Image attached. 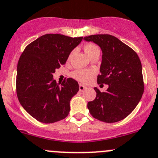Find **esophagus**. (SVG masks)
Wrapping results in <instances>:
<instances>
[{"instance_id": "obj_1", "label": "esophagus", "mask_w": 158, "mask_h": 158, "mask_svg": "<svg viewBox=\"0 0 158 158\" xmlns=\"http://www.w3.org/2000/svg\"><path fill=\"white\" fill-rule=\"evenodd\" d=\"M85 89H86V86L82 85V84H80V85H79V91L80 92H83L84 90H85Z\"/></svg>"}]
</instances>
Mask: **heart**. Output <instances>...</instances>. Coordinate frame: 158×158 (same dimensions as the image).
<instances>
[{"instance_id":"obj_1","label":"heart","mask_w":158,"mask_h":158,"mask_svg":"<svg viewBox=\"0 0 158 158\" xmlns=\"http://www.w3.org/2000/svg\"><path fill=\"white\" fill-rule=\"evenodd\" d=\"M84 50H85V53L89 57L94 54L95 52H99V48H98L97 45H94V44L89 43L84 46ZM95 76V71L93 69H85V70H77L73 73L72 76L78 82H82V83H85L88 82L92 79V78Z\"/></svg>"}]
</instances>
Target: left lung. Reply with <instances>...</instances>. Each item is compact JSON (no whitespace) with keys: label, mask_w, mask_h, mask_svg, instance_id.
Instances as JSON below:
<instances>
[{"label":"left lung","mask_w":158,"mask_h":158,"mask_svg":"<svg viewBox=\"0 0 158 158\" xmlns=\"http://www.w3.org/2000/svg\"><path fill=\"white\" fill-rule=\"evenodd\" d=\"M102 50L98 84L109 85L101 93L96 87V97L87 104L92 116L100 121L115 123L132 113L144 90L142 65L137 53L128 45L110 35L84 37Z\"/></svg>","instance_id":"8db88e82"}]
</instances>
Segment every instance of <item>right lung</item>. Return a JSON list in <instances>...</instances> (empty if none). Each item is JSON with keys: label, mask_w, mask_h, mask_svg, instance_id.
<instances>
[{"label": "right lung", "mask_w": 158, "mask_h": 158, "mask_svg": "<svg viewBox=\"0 0 158 158\" xmlns=\"http://www.w3.org/2000/svg\"><path fill=\"white\" fill-rule=\"evenodd\" d=\"M82 40V37L47 34L29 44L21 54L17 67V96L23 108L38 121L55 123L69 115L79 84L69 78L59 85L53 73L65 64Z\"/></svg>", "instance_id": "1"}]
</instances>
